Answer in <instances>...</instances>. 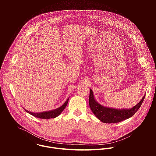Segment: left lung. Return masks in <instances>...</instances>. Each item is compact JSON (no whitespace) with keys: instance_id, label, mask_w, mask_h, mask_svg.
<instances>
[{"instance_id":"left-lung-1","label":"left lung","mask_w":156,"mask_h":156,"mask_svg":"<svg viewBox=\"0 0 156 156\" xmlns=\"http://www.w3.org/2000/svg\"><path fill=\"white\" fill-rule=\"evenodd\" d=\"M145 95L141 100L133 107L130 108H115L105 107L98 103L94 98L93 92L90 89L89 104L93 114L103 123H115L126 120L134 115L141 107Z\"/></svg>"}]
</instances>
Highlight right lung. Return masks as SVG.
Listing matches in <instances>:
<instances>
[{
  "label": "right lung",
  "instance_id": "add662e5",
  "mask_svg": "<svg viewBox=\"0 0 156 156\" xmlns=\"http://www.w3.org/2000/svg\"><path fill=\"white\" fill-rule=\"evenodd\" d=\"M69 100V98L66 99V101L64 102V104L63 105H62L60 107H59L55 109L48 110V111H44V112H37V113L31 112H30V111L26 110L25 108H23L25 109V110L27 112H28V114H31V115H33L35 117L42 119H54V118L58 117L62 112V111L65 109L66 105H67Z\"/></svg>",
  "mask_w": 156,
  "mask_h": 156
}]
</instances>
